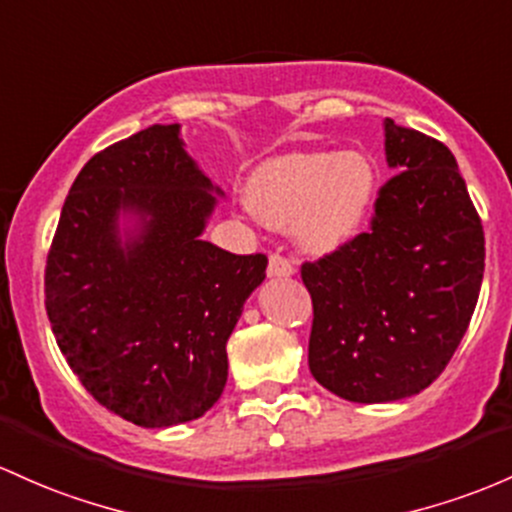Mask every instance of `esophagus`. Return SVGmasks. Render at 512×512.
I'll use <instances>...</instances> for the list:
<instances>
[{
    "instance_id": "34e87169",
    "label": "esophagus",
    "mask_w": 512,
    "mask_h": 512,
    "mask_svg": "<svg viewBox=\"0 0 512 512\" xmlns=\"http://www.w3.org/2000/svg\"><path fill=\"white\" fill-rule=\"evenodd\" d=\"M267 274H269V277H274V279H286V277H291V274H294V265H291V262L282 255H272V257H269Z\"/></svg>"
}]
</instances>
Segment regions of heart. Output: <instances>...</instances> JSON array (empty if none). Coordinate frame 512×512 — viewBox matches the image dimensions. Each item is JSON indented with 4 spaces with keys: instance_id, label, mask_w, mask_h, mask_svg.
Returning a JSON list of instances; mask_svg holds the SVG:
<instances>
[{
    "instance_id": "1",
    "label": "heart",
    "mask_w": 512,
    "mask_h": 512,
    "mask_svg": "<svg viewBox=\"0 0 512 512\" xmlns=\"http://www.w3.org/2000/svg\"><path fill=\"white\" fill-rule=\"evenodd\" d=\"M376 167L347 150H296L265 160L247 182V206L272 228H294L306 252L330 255L362 233L372 213Z\"/></svg>"
}]
</instances>
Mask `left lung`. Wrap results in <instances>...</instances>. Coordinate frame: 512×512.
<instances>
[{
    "mask_svg": "<svg viewBox=\"0 0 512 512\" xmlns=\"http://www.w3.org/2000/svg\"><path fill=\"white\" fill-rule=\"evenodd\" d=\"M372 230L301 267L313 299L308 367L352 403L428 389L462 342L484 279V228L440 140L384 119Z\"/></svg>",
    "mask_w": 512,
    "mask_h": 512,
    "instance_id": "1",
    "label": "left lung"
}]
</instances>
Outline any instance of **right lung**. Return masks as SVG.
<instances>
[{"label": "right lung", "instance_id": "1", "mask_svg": "<svg viewBox=\"0 0 512 512\" xmlns=\"http://www.w3.org/2000/svg\"><path fill=\"white\" fill-rule=\"evenodd\" d=\"M155 126L101 150L67 194L46 265V311L67 364L140 428L201 418L228 381L226 342L265 255L204 240L223 189Z\"/></svg>", "mask_w": 512, "mask_h": 512}]
</instances>
